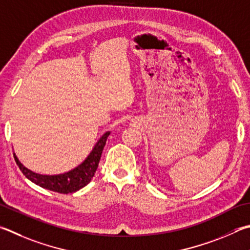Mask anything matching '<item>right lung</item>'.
<instances>
[{"instance_id": "add662e5", "label": "right lung", "mask_w": 250, "mask_h": 250, "mask_svg": "<svg viewBox=\"0 0 250 250\" xmlns=\"http://www.w3.org/2000/svg\"><path fill=\"white\" fill-rule=\"evenodd\" d=\"M110 132H106L101 139H99L96 145H95V147L93 148L92 153L89 154L88 157L86 158L80 166L76 167L73 170L65 172V174L62 175L47 176L36 174V172L27 169L26 167L22 166V164H21V162L18 161V158L15 156V154L14 158L17 166L20 167L22 174H24L30 181H33L34 184L58 193H72L78 191V190L85 187L86 185L90 183L95 172H96L99 161H101L104 146H105L107 138Z\"/></svg>"}]
</instances>
